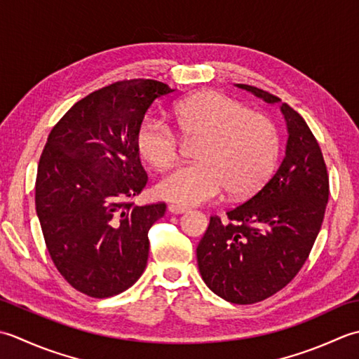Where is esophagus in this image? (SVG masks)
<instances>
[{
  "instance_id": "esophagus-1",
  "label": "esophagus",
  "mask_w": 359,
  "mask_h": 359,
  "mask_svg": "<svg viewBox=\"0 0 359 359\" xmlns=\"http://www.w3.org/2000/svg\"><path fill=\"white\" fill-rule=\"evenodd\" d=\"M169 212L170 214H184V212H187V208H182V206H178V204H170L169 206Z\"/></svg>"
}]
</instances>
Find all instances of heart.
<instances>
[{
  "label": "heart",
  "instance_id": "obj_1",
  "mask_svg": "<svg viewBox=\"0 0 359 359\" xmlns=\"http://www.w3.org/2000/svg\"><path fill=\"white\" fill-rule=\"evenodd\" d=\"M180 130L201 137L198 163L182 165L159 181L156 192L167 201L196 206L229 195L251 196L271 177L279 136L263 114L220 93H201L175 108ZM137 150L155 169H167L178 158L180 142L173 130L156 118H145L136 135Z\"/></svg>",
  "mask_w": 359,
  "mask_h": 359
}]
</instances>
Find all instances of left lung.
<instances>
[{"label":"left lung","instance_id":"8db88e82","mask_svg":"<svg viewBox=\"0 0 359 359\" xmlns=\"http://www.w3.org/2000/svg\"><path fill=\"white\" fill-rule=\"evenodd\" d=\"M266 104H279L287 149L273 178L229 210L210 217L196 248L204 283L232 304H255L276 294L302 268L323 226L328 175L316 137L288 104L250 85H236Z\"/></svg>","mask_w":359,"mask_h":359}]
</instances>
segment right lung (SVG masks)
<instances>
[{
	"label": "right lung",
	"mask_w": 359,
	"mask_h": 359,
	"mask_svg": "<svg viewBox=\"0 0 359 359\" xmlns=\"http://www.w3.org/2000/svg\"><path fill=\"white\" fill-rule=\"evenodd\" d=\"M173 91L150 79L116 82L79 100L49 133L36 217L58 273L83 294H119L147 266L149 231L165 204L130 201L147 184L136 135L153 102Z\"/></svg>",
	"instance_id": "right-lung-1"
}]
</instances>
